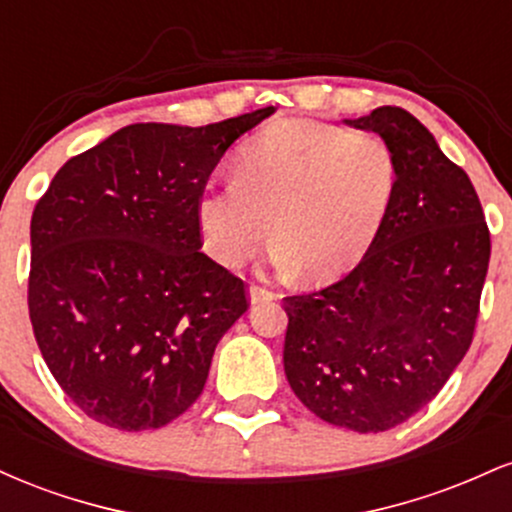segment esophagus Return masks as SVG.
I'll list each match as a JSON object with an SVG mask.
<instances>
[{
    "label": "esophagus",
    "instance_id": "obj_1",
    "mask_svg": "<svg viewBox=\"0 0 512 512\" xmlns=\"http://www.w3.org/2000/svg\"><path fill=\"white\" fill-rule=\"evenodd\" d=\"M272 298H276V293H274V291L264 289V286H257V284H252V286H250V301H252V303L272 301Z\"/></svg>",
    "mask_w": 512,
    "mask_h": 512
}]
</instances>
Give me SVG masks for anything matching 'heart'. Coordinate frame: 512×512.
Segmentation results:
<instances>
[{
    "mask_svg": "<svg viewBox=\"0 0 512 512\" xmlns=\"http://www.w3.org/2000/svg\"><path fill=\"white\" fill-rule=\"evenodd\" d=\"M395 180V156L378 134L279 122L240 146L236 180L199 192V236L216 262L240 267L262 248L272 219L274 264L303 262L310 279H334L373 243Z\"/></svg>",
    "mask_w": 512,
    "mask_h": 512,
    "instance_id": "1",
    "label": "heart"
}]
</instances>
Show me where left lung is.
<instances>
[{
    "mask_svg": "<svg viewBox=\"0 0 512 512\" xmlns=\"http://www.w3.org/2000/svg\"><path fill=\"white\" fill-rule=\"evenodd\" d=\"M346 125L385 139L395 192L344 279L284 298V370L322 421L380 433L424 409L467 354L491 236L469 175L414 115L383 105Z\"/></svg>",
    "mask_w": 512,
    "mask_h": 512,
    "instance_id": "8db88e82",
    "label": "left lung"
}]
</instances>
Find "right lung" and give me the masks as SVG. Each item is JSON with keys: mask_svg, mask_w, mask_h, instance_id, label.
I'll use <instances>...</instances> for the list:
<instances>
[{"mask_svg": "<svg viewBox=\"0 0 512 512\" xmlns=\"http://www.w3.org/2000/svg\"><path fill=\"white\" fill-rule=\"evenodd\" d=\"M274 108L207 127L139 122L69 158L31 219L28 313L50 373L88 419L149 431L202 395L245 281L199 252L197 199Z\"/></svg>", "mask_w": 512, "mask_h": 512, "instance_id": "obj_1", "label": "right lung"}]
</instances>
